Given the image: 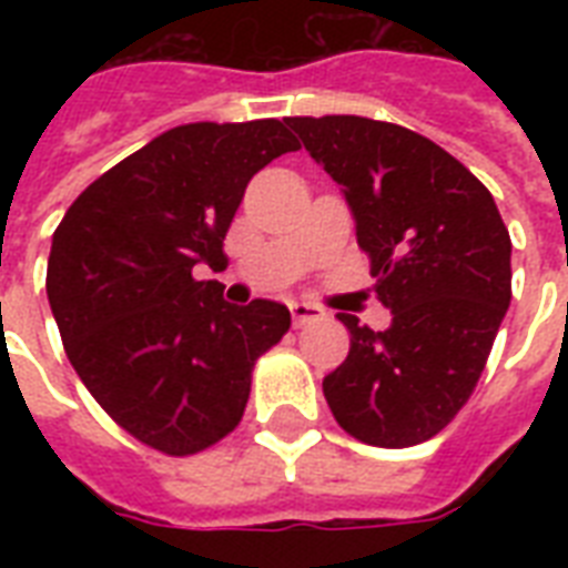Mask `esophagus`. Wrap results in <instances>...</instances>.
<instances>
[{
  "label": "esophagus",
  "mask_w": 568,
  "mask_h": 568,
  "mask_svg": "<svg viewBox=\"0 0 568 568\" xmlns=\"http://www.w3.org/2000/svg\"><path fill=\"white\" fill-rule=\"evenodd\" d=\"M288 310H292V318L297 327L306 324V321H315L324 315V310H318V306H312V303H303V301H292L288 303Z\"/></svg>",
  "instance_id": "1"
}]
</instances>
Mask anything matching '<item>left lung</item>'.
<instances>
[{
    "label": "left lung",
    "mask_w": 568,
    "mask_h": 568,
    "mask_svg": "<svg viewBox=\"0 0 568 568\" xmlns=\"http://www.w3.org/2000/svg\"><path fill=\"white\" fill-rule=\"evenodd\" d=\"M285 123L342 185L392 310L383 333L338 315L351 354L324 377V397L365 445L427 442L484 374L510 306V232L484 182L430 138L354 114Z\"/></svg>",
    "instance_id": "8db88e82"
}]
</instances>
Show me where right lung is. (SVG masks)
<instances>
[{"mask_svg": "<svg viewBox=\"0 0 568 568\" xmlns=\"http://www.w3.org/2000/svg\"><path fill=\"white\" fill-rule=\"evenodd\" d=\"M301 144L280 120L185 123L91 182L52 235L47 294L67 359L150 448L189 457L244 415L253 365L292 327L283 303L232 306L214 280L247 182Z\"/></svg>", "mask_w": 568, "mask_h": 568, "instance_id": "obj_1", "label": "right lung"}]
</instances>
